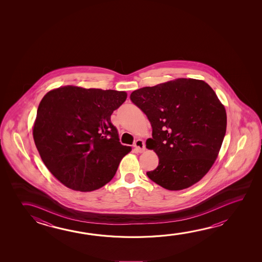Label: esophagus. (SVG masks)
Masks as SVG:
<instances>
[{"label": "esophagus", "mask_w": 262, "mask_h": 262, "mask_svg": "<svg viewBox=\"0 0 262 262\" xmlns=\"http://www.w3.org/2000/svg\"><path fill=\"white\" fill-rule=\"evenodd\" d=\"M133 147L137 152H142L145 150V144L142 140H137L136 142H134Z\"/></svg>", "instance_id": "esophagus-1"}]
</instances>
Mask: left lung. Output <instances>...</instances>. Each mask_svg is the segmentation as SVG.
Returning a JSON list of instances; mask_svg holds the SVG:
<instances>
[{"label": "left lung", "mask_w": 262, "mask_h": 262, "mask_svg": "<svg viewBox=\"0 0 262 262\" xmlns=\"http://www.w3.org/2000/svg\"><path fill=\"white\" fill-rule=\"evenodd\" d=\"M130 100L150 122L148 149L159 164L147 172L163 188L177 191L201 180L217 157L227 129V113L207 83L178 78L133 91Z\"/></svg>", "instance_id": "left-lung-1"}]
</instances>
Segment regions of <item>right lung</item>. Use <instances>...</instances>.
I'll return each instance as SVG.
<instances>
[{
    "label": "right lung",
    "mask_w": 262,
    "mask_h": 262,
    "mask_svg": "<svg viewBox=\"0 0 262 262\" xmlns=\"http://www.w3.org/2000/svg\"><path fill=\"white\" fill-rule=\"evenodd\" d=\"M127 99L117 90L66 86L39 104L33 136L39 155L63 185L90 192L115 176L132 148L120 142L111 116Z\"/></svg>",
    "instance_id": "1"
}]
</instances>
